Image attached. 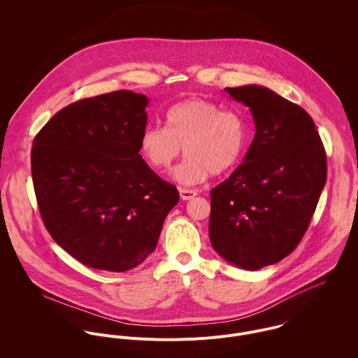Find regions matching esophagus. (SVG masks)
<instances>
[{
	"label": "esophagus",
	"instance_id": "esophagus-1",
	"mask_svg": "<svg viewBox=\"0 0 358 358\" xmlns=\"http://www.w3.org/2000/svg\"><path fill=\"white\" fill-rule=\"evenodd\" d=\"M179 194H180V199H182V200L187 201V200H192L193 197H196V196H197V192H196V190H192V189H183V187H180V189H179Z\"/></svg>",
	"mask_w": 358,
	"mask_h": 358
}]
</instances>
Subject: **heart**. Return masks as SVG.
<instances>
[{"label": "heart", "mask_w": 358, "mask_h": 358, "mask_svg": "<svg viewBox=\"0 0 358 358\" xmlns=\"http://www.w3.org/2000/svg\"><path fill=\"white\" fill-rule=\"evenodd\" d=\"M165 121L166 128H145L141 152L153 168L166 171L185 150L187 158L173 172L179 183H203L210 173L220 176L230 172L241 159L247 132L237 113L192 98L169 107Z\"/></svg>", "instance_id": "b5f03b06"}]
</instances>
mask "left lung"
I'll return each mask as SVG.
<instances>
[{
    "label": "left lung",
    "mask_w": 358,
    "mask_h": 358,
    "mask_svg": "<svg viewBox=\"0 0 358 358\" xmlns=\"http://www.w3.org/2000/svg\"><path fill=\"white\" fill-rule=\"evenodd\" d=\"M256 134L243 164L210 190L209 238L229 263L274 264L301 243L327 182V154L306 110L260 85L226 88Z\"/></svg>",
    "instance_id": "left-lung-1"
}]
</instances>
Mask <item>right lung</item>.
Returning <instances> with one entry per match:
<instances>
[{
    "mask_svg": "<svg viewBox=\"0 0 358 358\" xmlns=\"http://www.w3.org/2000/svg\"><path fill=\"white\" fill-rule=\"evenodd\" d=\"M149 99L115 91L71 103L36 135L31 176L43 222L67 254L121 273L155 250L178 189L145 162Z\"/></svg>",
    "mask_w": 358,
    "mask_h": 358,
    "instance_id": "obj_1",
    "label": "right lung"
}]
</instances>
